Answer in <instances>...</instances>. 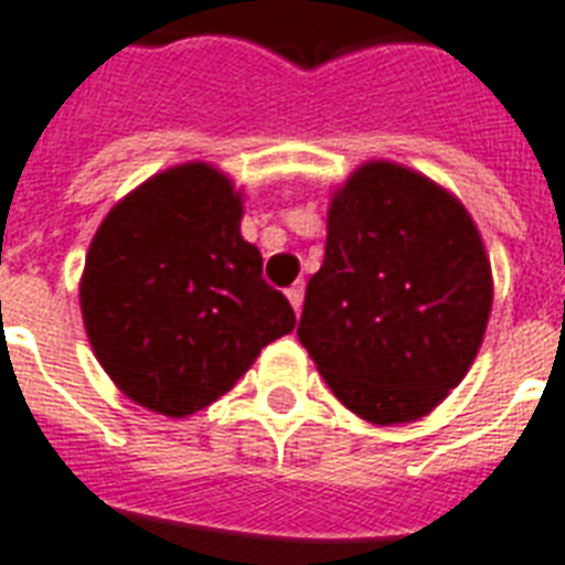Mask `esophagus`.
I'll list each match as a JSON object with an SVG mask.
<instances>
[{"label":"esophagus","instance_id":"1","mask_svg":"<svg viewBox=\"0 0 565 565\" xmlns=\"http://www.w3.org/2000/svg\"><path fill=\"white\" fill-rule=\"evenodd\" d=\"M287 299H290V305H292V311L299 313L301 311V301H305V284H292L290 290H287Z\"/></svg>","mask_w":565,"mask_h":565}]
</instances>
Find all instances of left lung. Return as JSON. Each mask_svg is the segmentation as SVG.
<instances>
[{"mask_svg": "<svg viewBox=\"0 0 565 565\" xmlns=\"http://www.w3.org/2000/svg\"><path fill=\"white\" fill-rule=\"evenodd\" d=\"M489 311L492 269L465 206L408 168L370 162L331 201L296 334L343 406L406 424L462 382Z\"/></svg>", "mask_w": 565, "mask_h": 565, "instance_id": "obj_1", "label": "left lung"}]
</instances>
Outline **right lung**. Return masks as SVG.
I'll return each instance as SVG.
<instances>
[{
    "mask_svg": "<svg viewBox=\"0 0 565 565\" xmlns=\"http://www.w3.org/2000/svg\"><path fill=\"white\" fill-rule=\"evenodd\" d=\"M239 218L231 180L204 162L168 168L103 218L82 320L103 370L139 406L195 415L296 326Z\"/></svg>",
    "mask_w": 565,
    "mask_h": 565,
    "instance_id": "right-lung-1",
    "label": "right lung"
}]
</instances>
